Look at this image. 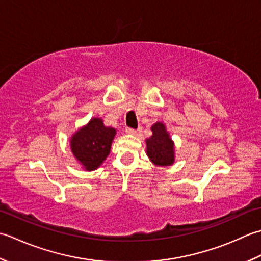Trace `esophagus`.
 <instances>
[{
  "instance_id": "esophagus-1",
  "label": "esophagus",
  "mask_w": 261,
  "mask_h": 261,
  "mask_svg": "<svg viewBox=\"0 0 261 261\" xmlns=\"http://www.w3.org/2000/svg\"><path fill=\"white\" fill-rule=\"evenodd\" d=\"M125 130H126L127 134H129V135H135L136 133H137V130H136V129H134V128H129V127H127V128H126Z\"/></svg>"
}]
</instances>
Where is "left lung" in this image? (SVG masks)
I'll use <instances>...</instances> for the list:
<instances>
[{
  "mask_svg": "<svg viewBox=\"0 0 261 261\" xmlns=\"http://www.w3.org/2000/svg\"><path fill=\"white\" fill-rule=\"evenodd\" d=\"M151 129L153 134L145 141L147 156L158 167L171 166L174 162V143L167 132L166 125L158 121Z\"/></svg>",
  "mask_w": 261,
  "mask_h": 261,
  "instance_id": "8db88e82",
  "label": "left lung"
}]
</instances>
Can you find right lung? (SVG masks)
Segmentation results:
<instances>
[{
	"instance_id": "right-lung-1",
	"label": "right lung",
	"mask_w": 261,
	"mask_h": 261,
	"mask_svg": "<svg viewBox=\"0 0 261 261\" xmlns=\"http://www.w3.org/2000/svg\"><path fill=\"white\" fill-rule=\"evenodd\" d=\"M115 135L116 129L106 127L102 119L91 118L71 137L73 155L88 171L98 169L110 153Z\"/></svg>"
}]
</instances>
